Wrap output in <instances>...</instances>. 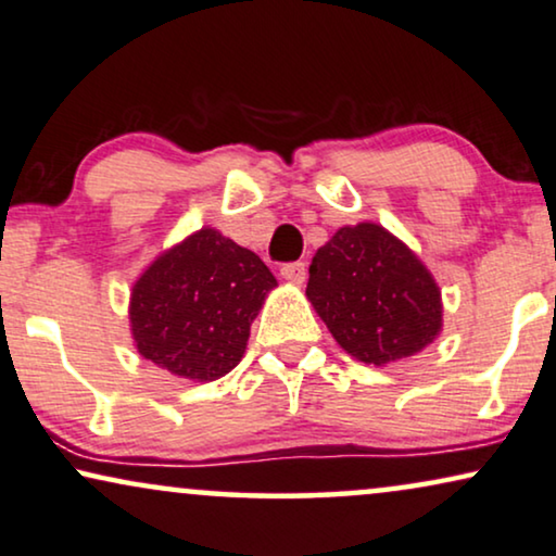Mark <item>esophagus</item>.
<instances>
[{
	"label": "esophagus",
	"instance_id": "esophagus-1",
	"mask_svg": "<svg viewBox=\"0 0 556 556\" xmlns=\"http://www.w3.org/2000/svg\"><path fill=\"white\" fill-rule=\"evenodd\" d=\"M279 274H282V279H287V282L302 285V282H305V277H307V264L305 262H290V264H285L282 269H279Z\"/></svg>",
	"mask_w": 556,
	"mask_h": 556
}]
</instances>
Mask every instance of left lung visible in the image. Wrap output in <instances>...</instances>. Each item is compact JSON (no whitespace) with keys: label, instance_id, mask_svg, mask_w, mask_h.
<instances>
[{"label":"left lung","instance_id":"obj_1","mask_svg":"<svg viewBox=\"0 0 556 556\" xmlns=\"http://www.w3.org/2000/svg\"><path fill=\"white\" fill-rule=\"evenodd\" d=\"M307 298L340 348L364 364L419 353L442 328L432 274L376 224L340 228L317 249Z\"/></svg>","mask_w":556,"mask_h":556}]
</instances>
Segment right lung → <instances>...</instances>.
Returning <instances> with one entry per match:
<instances>
[{
    "mask_svg": "<svg viewBox=\"0 0 556 556\" xmlns=\"http://www.w3.org/2000/svg\"><path fill=\"white\" fill-rule=\"evenodd\" d=\"M274 274L213 228L169 249L137 279L129 320L137 351L182 379L213 381L239 364Z\"/></svg>",
    "mask_w": 556,
    "mask_h": 556,
    "instance_id": "1",
    "label": "right lung"
}]
</instances>
